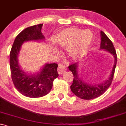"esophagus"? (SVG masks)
<instances>
[{"label":"esophagus","instance_id":"esophagus-1","mask_svg":"<svg viewBox=\"0 0 126 126\" xmlns=\"http://www.w3.org/2000/svg\"><path fill=\"white\" fill-rule=\"evenodd\" d=\"M66 70H67V67H66V66L64 65L59 64V65H58V72L59 74H63L65 71H66Z\"/></svg>","mask_w":126,"mask_h":126}]
</instances>
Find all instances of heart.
Listing matches in <instances>:
<instances>
[{"label": "heart", "instance_id": "obj_1", "mask_svg": "<svg viewBox=\"0 0 126 126\" xmlns=\"http://www.w3.org/2000/svg\"><path fill=\"white\" fill-rule=\"evenodd\" d=\"M93 40L90 30L68 28L59 32L55 41L60 47L66 48L67 55L74 59H79L86 55Z\"/></svg>", "mask_w": 126, "mask_h": 126}]
</instances>
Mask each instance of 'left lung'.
<instances>
[{"label": "left lung", "instance_id": "8db88e82", "mask_svg": "<svg viewBox=\"0 0 126 126\" xmlns=\"http://www.w3.org/2000/svg\"><path fill=\"white\" fill-rule=\"evenodd\" d=\"M101 41L100 49H104L111 53L114 57L115 63L110 77L105 82L99 84L91 85L83 82L78 73V63H73L68 66V68L73 74V81L70 86L73 93L79 98L84 100H91L102 95L112 82L117 62V56L113 43L103 31H101Z\"/></svg>", "mask_w": 126, "mask_h": 126}]
</instances>
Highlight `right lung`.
I'll return each instance as SVG.
<instances>
[{
	"mask_svg": "<svg viewBox=\"0 0 126 126\" xmlns=\"http://www.w3.org/2000/svg\"><path fill=\"white\" fill-rule=\"evenodd\" d=\"M43 24L26 28L16 36L9 55L11 79L16 88L26 97L38 98L46 95L52 90L53 80L58 78L57 63H46L37 75H28L20 68L18 54L23 43L44 40L41 33Z\"/></svg>",
	"mask_w": 126,
	"mask_h": 126,
	"instance_id": "obj_1",
	"label": "right lung"
}]
</instances>
